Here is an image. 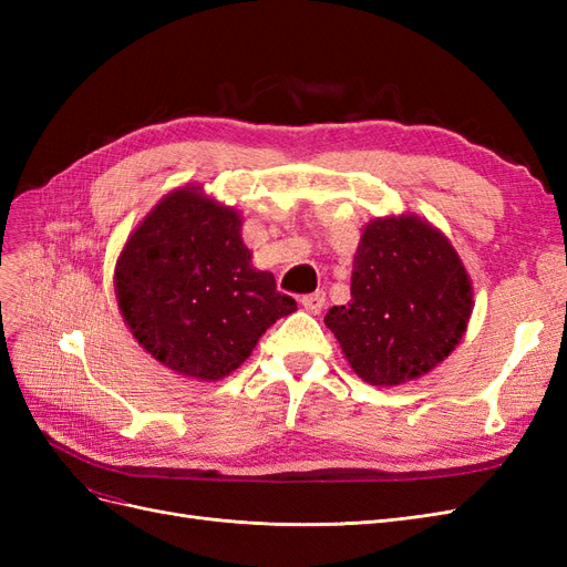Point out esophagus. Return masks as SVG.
<instances>
[{
    "label": "esophagus",
    "mask_w": 567,
    "mask_h": 567,
    "mask_svg": "<svg viewBox=\"0 0 567 567\" xmlns=\"http://www.w3.org/2000/svg\"><path fill=\"white\" fill-rule=\"evenodd\" d=\"M302 307L307 312H312V315H319L321 312V307H323V302H326V293L323 290H317V293H310V296H302Z\"/></svg>",
    "instance_id": "esophagus-1"
}]
</instances>
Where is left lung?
<instances>
[{
  "mask_svg": "<svg viewBox=\"0 0 567 567\" xmlns=\"http://www.w3.org/2000/svg\"><path fill=\"white\" fill-rule=\"evenodd\" d=\"M350 293L323 321L352 371L371 385H400L435 369L473 312L471 277L454 246L416 215L369 221Z\"/></svg>",
  "mask_w": 567,
  "mask_h": 567,
  "instance_id": "8db88e82",
  "label": "left lung"
}]
</instances>
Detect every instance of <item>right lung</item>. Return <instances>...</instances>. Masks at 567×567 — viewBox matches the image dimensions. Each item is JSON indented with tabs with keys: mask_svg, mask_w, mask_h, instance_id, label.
<instances>
[{
	"mask_svg": "<svg viewBox=\"0 0 567 567\" xmlns=\"http://www.w3.org/2000/svg\"><path fill=\"white\" fill-rule=\"evenodd\" d=\"M115 298L140 346L188 379L219 381L269 326L298 310L250 265L241 217L196 186L167 194L115 265Z\"/></svg>",
	"mask_w": 567,
	"mask_h": 567,
	"instance_id": "add662e5",
	"label": "right lung"
}]
</instances>
